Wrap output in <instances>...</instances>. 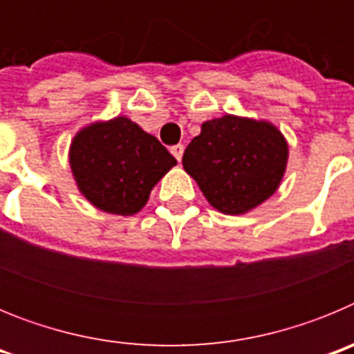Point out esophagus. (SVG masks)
<instances>
[{"label": "esophagus", "instance_id": "obj_1", "mask_svg": "<svg viewBox=\"0 0 354 354\" xmlns=\"http://www.w3.org/2000/svg\"><path fill=\"white\" fill-rule=\"evenodd\" d=\"M171 154L175 156V159H177V161H180V159H183V154H184V145H174L171 147Z\"/></svg>", "mask_w": 354, "mask_h": 354}]
</instances>
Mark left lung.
<instances>
[{
  "label": "left lung",
  "mask_w": 354,
  "mask_h": 354,
  "mask_svg": "<svg viewBox=\"0 0 354 354\" xmlns=\"http://www.w3.org/2000/svg\"><path fill=\"white\" fill-rule=\"evenodd\" d=\"M287 142L270 122L225 115L202 124L183 156L209 204L243 214L270 198L283 177Z\"/></svg>",
  "instance_id": "8db88e82"
}]
</instances>
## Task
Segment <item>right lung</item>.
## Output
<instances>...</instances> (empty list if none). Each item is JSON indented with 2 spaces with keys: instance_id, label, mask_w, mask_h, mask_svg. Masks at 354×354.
<instances>
[{
  "instance_id": "1",
  "label": "right lung",
  "mask_w": 354,
  "mask_h": 354,
  "mask_svg": "<svg viewBox=\"0 0 354 354\" xmlns=\"http://www.w3.org/2000/svg\"><path fill=\"white\" fill-rule=\"evenodd\" d=\"M71 168L90 204L111 214L138 212L177 159L126 117L95 122L74 136Z\"/></svg>"
}]
</instances>
